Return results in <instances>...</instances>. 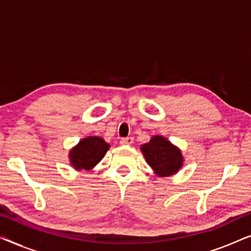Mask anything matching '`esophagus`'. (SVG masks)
I'll return each mask as SVG.
<instances>
[{
	"mask_svg": "<svg viewBox=\"0 0 251 251\" xmlns=\"http://www.w3.org/2000/svg\"><path fill=\"white\" fill-rule=\"evenodd\" d=\"M133 143V138H131V137H126V138H122L121 140H120V144L123 146H129L131 145V144Z\"/></svg>",
	"mask_w": 251,
	"mask_h": 251,
	"instance_id": "obj_1",
	"label": "esophagus"
}]
</instances>
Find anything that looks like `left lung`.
Wrapping results in <instances>:
<instances>
[{"label":"left lung","mask_w":251,"mask_h":251,"mask_svg":"<svg viewBox=\"0 0 251 251\" xmlns=\"http://www.w3.org/2000/svg\"><path fill=\"white\" fill-rule=\"evenodd\" d=\"M140 150L146 162L160 177L171 176L183 166L184 159L180 150L162 136H153Z\"/></svg>","instance_id":"obj_1"}]
</instances>
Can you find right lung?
<instances>
[{
  "label": "right lung",
  "instance_id": "right-lung-1",
  "mask_svg": "<svg viewBox=\"0 0 251 251\" xmlns=\"http://www.w3.org/2000/svg\"><path fill=\"white\" fill-rule=\"evenodd\" d=\"M109 149V144L100 137H87L70 151L71 164L76 170H91L100 162Z\"/></svg>",
  "mask_w": 251,
  "mask_h": 251
}]
</instances>
